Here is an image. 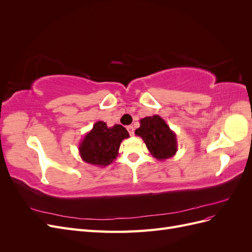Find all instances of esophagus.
I'll list each match as a JSON object with an SVG mask.
<instances>
[{"label":"esophagus","instance_id":"34e87169","mask_svg":"<svg viewBox=\"0 0 252 252\" xmlns=\"http://www.w3.org/2000/svg\"><path fill=\"white\" fill-rule=\"evenodd\" d=\"M127 130H128L129 134L133 135V133H134V128H133V126H128V127H127Z\"/></svg>","mask_w":252,"mask_h":252}]
</instances>
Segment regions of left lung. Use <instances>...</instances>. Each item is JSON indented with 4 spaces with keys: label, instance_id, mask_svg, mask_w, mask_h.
Segmentation results:
<instances>
[{
    "label": "left lung",
    "instance_id": "8db88e82",
    "mask_svg": "<svg viewBox=\"0 0 252 252\" xmlns=\"http://www.w3.org/2000/svg\"><path fill=\"white\" fill-rule=\"evenodd\" d=\"M140 125L135 134L143 139L152 157L164 161L175 156L178 151L177 134L161 117L155 114L141 119Z\"/></svg>",
    "mask_w": 252,
    "mask_h": 252
}]
</instances>
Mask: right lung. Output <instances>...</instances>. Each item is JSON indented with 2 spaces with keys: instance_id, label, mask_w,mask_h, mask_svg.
I'll list each match as a JSON object with an SVG mask.
<instances>
[{
  "instance_id": "add662e5",
  "label": "right lung",
  "mask_w": 252,
  "mask_h": 252,
  "mask_svg": "<svg viewBox=\"0 0 252 252\" xmlns=\"http://www.w3.org/2000/svg\"><path fill=\"white\" fill-rule=\"evenodd\" d=\"M129 133L121 125L108 127L103 121H97L79 145V154L85 163L97 167L110 165L119 155L120 145Z\"/></svg>"
}]
</instances>
